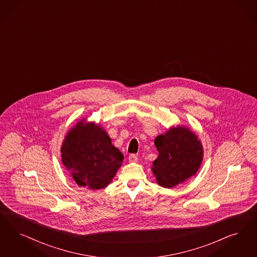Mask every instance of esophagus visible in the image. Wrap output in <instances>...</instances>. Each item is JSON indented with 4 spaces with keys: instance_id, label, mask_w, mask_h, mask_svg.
Masks as SVG:
<instances>
[{
    "instance_id": "34e87169",
    "label": "esophagus",
    "mask_w": 257,
    "mask_h": 257,
    "mask_svg": "<svg viewBox=\"0 0 257 257\" xmlns=\"http://www.w3.org/2000/svg\"><path fill=\"white\" fill-rule=\"evenodd\" d=\"M128 160L130 163H136L138 161V157H137V155L130 154L128 157Z\"/></svg>"
}]
</instances>
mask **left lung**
Masks as SVG:
<instances>
[{"label": "left lung", "mask_w": 257, "mask_h": 257, "mask_svg": "<svg viewBox=\"0 0 257 257\" xmlns=\"http://www.w3.org/2000/svg\"><path fill=\"white\" fill-rule=\"evenodd\" d=\"M159 151L153 162L158 184L171 188L196 174L203 161V147L195 134L185 127H174L156 138Z\"/></svg>", "instance_id": "left-lung-1"}]
</instances>
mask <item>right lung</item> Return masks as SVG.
Wrapping results in <instances>:
<instances>
[{
  "label": "right lung",
  "mask_w": 257,
  "mask_h": 257,
  "mask_svg": "<svg viewBox=\"0 0 257 257\" xmlns=\"http://www.w3.org/2000/svg\"><path fill=\"white\" fill-rule=\"evenodd\" d=\"M61 153L62 163L75 183L91 189L109 185L124 159L110 137L94 123L74 126L63 143Z\"/></svg>",
  "instance_id": "add662e5"
}]
</instances>
